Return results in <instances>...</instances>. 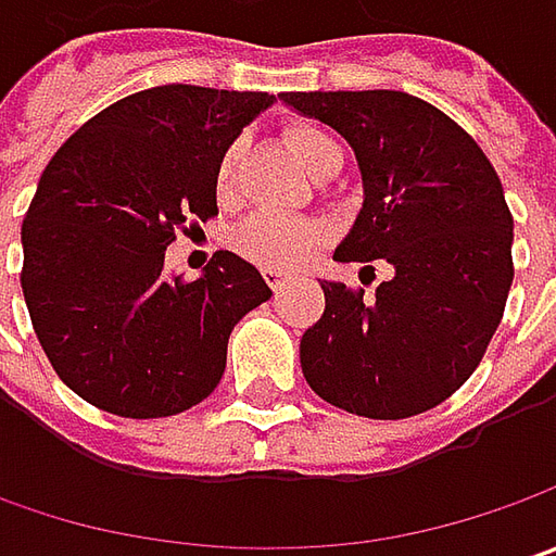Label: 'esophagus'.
Segmentation results:
<instances>
[{
	"label": "esophagus",
	"mask_w": 556,
	"mask_h": 556,
	"mask_svg": "<svg viewBox=\"0 0 556 556\" xmlns=\"http://www.w3.org/2000/svg\"><path fill=\"white\" fill-rule=\"evenodd\" d=\"M263 278H266V285L275 290V293L285 288V281H288V278L281 275V271H263Z\"/></svg>",
	"instance_id": "esophagus-1"
}]
</instances>
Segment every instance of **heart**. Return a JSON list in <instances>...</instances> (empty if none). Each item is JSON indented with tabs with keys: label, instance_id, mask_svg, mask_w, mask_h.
Wrapping results in <instances>:
<instances>
[{
	"label": "heart",
	"instance_id": "b5f03b06",
	"mask_svg": "<svg viewBox=\"0 0 556 556\" xmlns=\"http://www.w3.org/2000/svg\"><path fill=\"white\" fill-rule=\"evenodd\" d=\"M285 139H288L290 154L312 176H325L328 169L343 163L340 141L315 123H290L285 129ZM241 161H244V141H228L219 161H216V169H213V191H216L219 203H231L238 198ZM235 244L250 263L275 268V271H288V268L303 266L325 247V228L318 223H309V219H288V216L260 213L250 223L241 225Z\"/></svg>",
	"mask_w": 556,
	"mask_h": 556
}]
</instances>
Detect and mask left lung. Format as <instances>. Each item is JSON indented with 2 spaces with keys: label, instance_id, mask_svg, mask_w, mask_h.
I'll list each match as a JSON object with an SVG mask.
<instances>
[{
  "label": "left lung",
  "instance_id": "1",
  "mask_svg": "<svg viewBox=\"0 0 556 556\" xmlns=\"http://www.w3.org/2000/svg\"><path fill=\"white\" fill-rule=\"evenodd\" d=\"M353 144L365 203L337 263L393 266L374 290L321 281L300 340L303 377L337 408L399 420L437 408L477 371L514 281V216L495 166L458 123L393 89L285 92ZM371 268V266H368Z\"/></svg>",
  "mask_w": 556,
  "mask_h": 556
}]
</instances>
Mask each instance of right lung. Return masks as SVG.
Here are the masks:
<instances>
[{"label": "right lung", "mask_w": 556, "mask_h": 556, "mask_svg": "<svg viewBox=\"0 0 556 556\" xmlns=\"http://www.w3.org/2000/svg\"><path fill=\"white\" fill-rule=\"evenodd\" d=\"M268 92L154 86L83 123L24 216L21 288L54 374L119 417H169L216 390L235 325L271 290L219 250L198 281L166 278L176 231L213 219V169Z\"/></svg>", "instance_id": "obj_1"}]
</instances>
